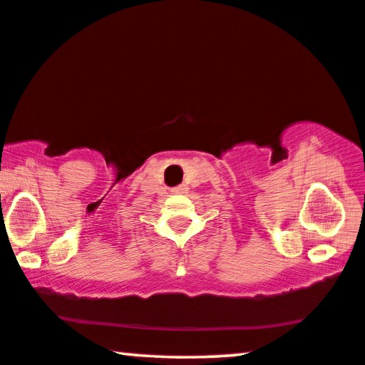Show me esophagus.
I'll use <instances>...</instances> for the list:
<instances>
[{
	"instance_id": "esophagus-1",
	"label": "esophagus",
	"mask_w": 365,
	"mask_h": 365,
	"mask_svg": "<svg viewBox=\"0 0 365 365\" xmlns=\"http://www.w3.org/2000/svg\"><path fill=\"white\" fill-rule=\"evenodd\" d=\"M186 191H187V187L182 186V184H181V186L173 189V192H176V194H181V192H186Z\"/></svg>"
}]
</instances>
